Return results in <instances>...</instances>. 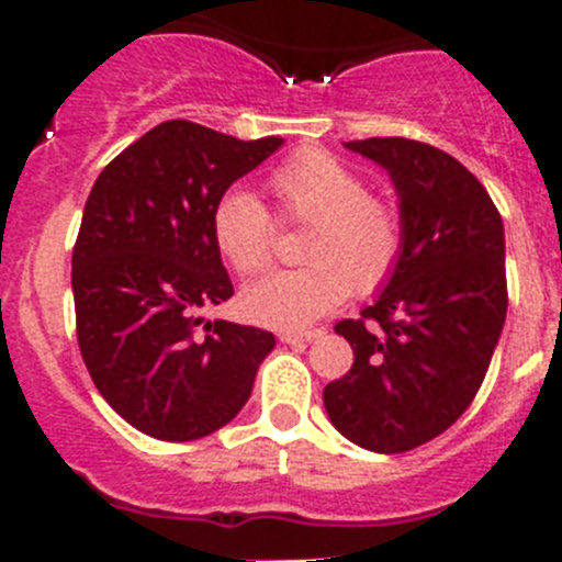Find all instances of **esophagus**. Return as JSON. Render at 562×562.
Here are the masks:
<instances>
[{
	"label": "esophagus",
	"instance_id": "34e87169",
	"mask_svg": "<svg viewBox=\"0 0 562 562\" xmlns=\"http://www.w3.org/2000/svg\"><path fill=\"white\" fill-rule=\"evenodd\" d=\"M321 337V331H282L280 334V342L285 345H304V342H313V339Z\"/></svg>",
	"mask_w": 562,
	"mask_h": 562
}]
</instances>
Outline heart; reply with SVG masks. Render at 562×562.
<instances>
[{
	"mask_svg": "<svg viewBox=\"0 0 562 562\" xmlns=\"http://www.w3.org/2000/svg\"><path fill=\"white\" fill-rule=\"evenodd\" d=\"M269 187L282 214L310 223L302 269L266 274L241 293L247 321L282 331H302L331 313L350 291L372 293L394 271L402 252L396 209L367 192L364 179L323 149L288 157ZM212 234L223 258L239 274H258L274 252V220L245 187L223 192L214 203Z\"/></svg>",
	"mask_w": 562,
	"mask_h": 562,
	"instance_id": "heart-1",
	"label": "heart"
}]
</instances>
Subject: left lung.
Wrapping results in <instances>:
<instances>
[{
    "label": "left lung",
    "instance_id": "obj_1",
    "mask_svg": "<svg viewBox=\"0 0 562 562\" xmlns=\"http://www.w3.org/2000/svg\"><path fill=\"white\" fill-rule=\"evenodd\" d=\"M345 149L389 173L402 252L359 321L334 326L356 359L323 405L350 443L400 454L446 432L484 383L506 323V236L490 192L446 151L407 138Z\"/></svg>",
    "mask_w": 562,
    "mask_h": 562
}]
</instances>
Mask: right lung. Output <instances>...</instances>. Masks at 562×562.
I'll return each mask as SVG.
<instances>
[{"label": "right lung", "mask_w": 562, "mask_h": 562, "mask_svg": "<svg viewBox=\"0 0 562 562\" xmlns=\"http://www.w3.org/2000/svg\"><path fill=\"white\" fill-rule=\"evenodd\" d=\"M282 144L173 119L113 157L89 192L72 249L78 345L103 400L144 435L217 432L274 350L263 328L214 321L195 337V326L234 296L214 203Z\"/></svg>", "instance_id": "right-lung-1"}]
</instances>
